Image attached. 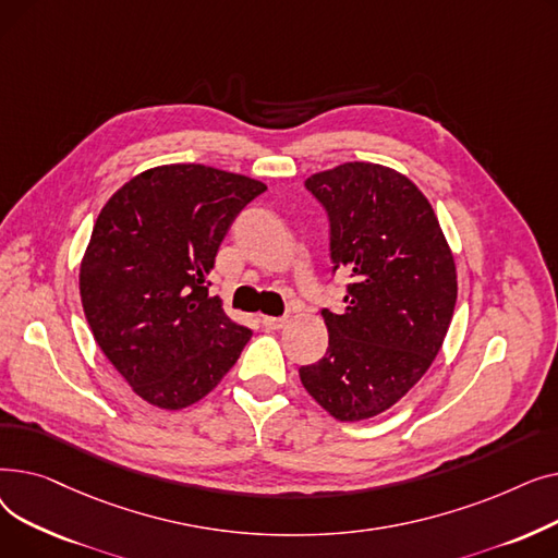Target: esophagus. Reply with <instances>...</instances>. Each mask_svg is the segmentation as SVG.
I'll list each match as a JSON object with an SVG mask.
<instances>
[{"mask_svg":"<svg viewBox=\"0 0 558 558\" xmlns=\"http://www.w3.org/2000/svg\"><path fill=\"white\" fill-rule=\"evenodd\" d=\"M262 324L267 330H282L289 324V318L287 316H264Z\"/></svg>","mask_w":558,"mask_h":558,"instance_id":"esophagus-1","label":"esophagus"}]
</instances>
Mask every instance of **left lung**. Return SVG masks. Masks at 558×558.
I'll use <instances>...</instances> for the list:
<instances>
[{
	"label": "left lung",
	"instance_id": "obj_1",
	"mask_svg": "<svg viewBox=\"0 0 558 558\" xmlns=\"http://www.w3.org/2000/svg\"><path fill=\"white\" fill-rule=\"evenodd\" d=\"M305 187L330 219L345 310H324L326 357L301 366L307 393L337 421L387 412L444 345L457 303L454 257L425 194L396 169L345 162Z\"/></svg>",
	"mask_w": 558,
	"mask_h": 558
}]
</instances>
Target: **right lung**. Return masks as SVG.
I'll use <instances>...</instances> for the list:
<instances>
[{
	"label": "right lung",
	"mask_w": 558,
	"mask_h": 558,
	"mask_svg": "<svg viewBox=\"0 0 558 558\" xmlns=\"http://www.w3.org/2000/svg\"><path fill=\"white\" fill-rule=\"evenodd\" d=\"M267 185L205 165L146 169L101 208L81 262V303L95 341L133 391L183 409L240 360L234 324L208 274L234 221Z\"/></svg>",
	"instance_id": "1"
}]
</instances>
